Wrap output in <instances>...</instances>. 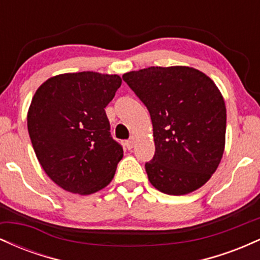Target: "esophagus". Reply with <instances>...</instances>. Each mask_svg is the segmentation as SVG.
<instances>
[{
    "mask_svg": "<svg viewBox=\"0 0 260 260\" xmlns=\"http://www.w3.org/2000/svg\"><path fill=\"white\" fill-rule=\"evenodd\" d=\"M134 144H136V138H134V137H131V138L126 142V147L128 150H131V149L134 147Z\"/></svg>",
    "mask_w": 260,
    "mask_h": 260,
    "instance_id": "obj_1",
    "label": "esophagus"
}]
</instances>
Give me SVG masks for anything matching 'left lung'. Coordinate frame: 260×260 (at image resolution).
Listing matches in <instances>:
<instances>
[{
	"label": "left lung",
	"mask_w": 260,
	"mask_h": 260,
	"mask_svg": "<svg viewBox=\"0 0 260 260\" xmlns=\"http://www.w3.org/2000/svg\"><path fill=\"white\" fill-rule=\"evenodd\" d=\"M122 79L147 106L153 122L155 154L145 162L150 183L170 196L202 187L225 148L226 107L215 83L184 66L149 67Z\"/></svg>",
	"instance_id": "left-lung-1"
}]
</instances>
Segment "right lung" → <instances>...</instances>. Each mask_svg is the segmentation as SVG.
Wrapping results in <instances>:
<instances>
[{
    "label": "right lung",
    "instance_id": "1",
    "mask_svg": "<svg viewBox=\"0 0 260 260\" xmlns=\"http://www.w3.org/2000/svg\"><path fill=\"white\" fill-rule=\"evenodd\" d=\"M120 76L66 73L40 85L28 112V132L44 171L57 186L91 194L111 182L123 149L112 138L105 107Z\"/></svg>",
    "mask_w": 260,
    "mask_h": 260
}]
</instances>
